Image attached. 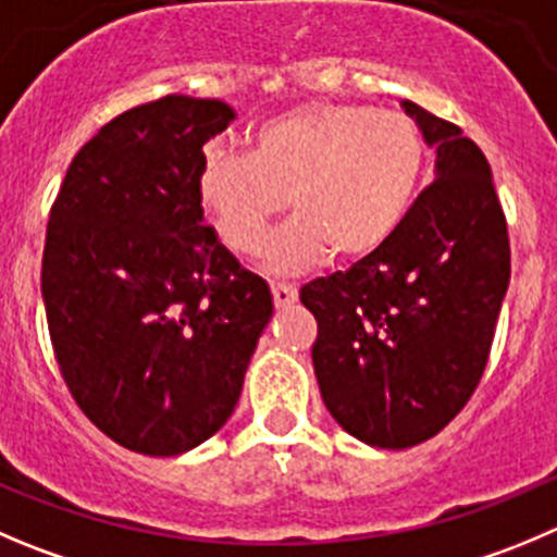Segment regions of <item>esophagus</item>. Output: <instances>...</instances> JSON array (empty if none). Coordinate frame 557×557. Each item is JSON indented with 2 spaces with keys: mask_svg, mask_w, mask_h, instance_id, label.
Segmentation results:
<instances>
[{
  "mask_svg": "<svg viewBox=\"0 0 557 557\" xmlns=\"http://www.w3.org/2000/svg\"><path fill=\"white\" fill-rule=\"evenodd\" d=\"M270 293H273V304L278 306V309L293 306L295 300H298V287H293V284H270Z\"/></svg>",
  "mask_w": 557,
  "mask_h": 557,
  "instance_id": "34e87169",
  "label": "esophagus"
}]
</instances>
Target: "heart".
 Returning <instances> with one entry per match:
<instances>
[{"mask_svg": "<svg viewBox=\"0 0 557 557\" xmlns=\"http://www.w3.org/2000/svg\"><path fill=\"white\" fill-rule=\"evenodd\" d=\"M426 147L399 111L309 103L257 125L248 156L210 152L196 190L221 240L257 253L282 210L295 213L268 246V264L295 270L377 253L399 232L421 190Z\"/></svg>", "mask_w": 557, "mask_h": 557, "instance_id": "1", "label": "heart"}]
</instances>
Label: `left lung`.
<instances>
[{
    "instance_id": "8db88e82",
    "label": "left lung",
    "mask_w": 557,
    "mask_h": 557,
    "mask_svg": "<svg viewBox=\"0 0 557 557\" xmlns=\"http://www.w3.org/2000/svg\"><path fill=\"white\" fill-rule=\"evenodd\" d=\"M434 180L372 257L314 278L300 304L327 412L377 448L429 441L468 405L486 369L511 275L506 215L484 152L412 100Z\"/></svg>"
}]
</instances>
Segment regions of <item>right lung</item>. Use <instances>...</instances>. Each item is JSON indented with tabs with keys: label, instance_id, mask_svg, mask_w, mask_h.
<instances>
[{
	"label": "right lung",
	"instance_id": "1",
	"mask_svg": "<svg viewBox=\"0 0 557 557\" xmlns=\"http://www.w3.org/2000/svg\"><path fill=\"white\" fill-rule=\"evenodd\" d=\"M235 120L166 95L106 123L71 161L44 248L46 320L84 416L147 457H177L235 410L273 298L205 224L199 169Z\"/></svg>",
	"mask_w": 557,
	"mask_h": 557
}]
</instances>
